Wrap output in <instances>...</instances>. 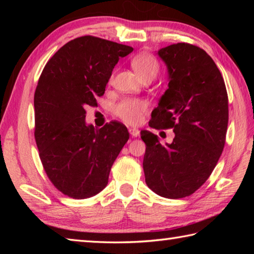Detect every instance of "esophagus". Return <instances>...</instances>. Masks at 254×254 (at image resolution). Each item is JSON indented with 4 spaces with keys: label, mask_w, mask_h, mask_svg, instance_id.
<instances>
[{
    "label": "esophagus",
    "mask_w": 254,
    "mask_h": 254,
    "mask_svg": "<svg viewBox=\"0 0 254 254\" xmlns=\"http://www.w3.org/2000/svg\"><path fill=\"white\" fill-rule=\"evenodd\" d=\"M128 132H130V134L132 135V137H136V136L140 135V131L137 130V128H134V127L128 128Z\"/></svg>",
    "instance_id": "1"
}]
</instances>
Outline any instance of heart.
Listing matches in <instances>:
<instances>
[{
  "instance_id": "heart-1",
  "label": "heart",
  "mask_w": 254,
  "mask_h": 254,
  "mask_svg": "<svg viewBox=\"0 0 254 254\" xmlns=\"http://www.w3.org/2000/svg\"><path fill=\"white\" fill-rule=\"evenodd\" d=\"M132 65L137 75L141 77L147 75H157L159 65L157 59L149 54L136 56L132 60ZM147 109L145 102L134 98H127L120 102L115 107V113L118 117L128 124H137L142 119L143 112Z\"/></svg>"
}]
</instances>
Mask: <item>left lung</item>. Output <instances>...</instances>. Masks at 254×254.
<instances>
[{
	"mask_svg": "<svg viewBox=\"0 0 254 254\" xmlns=\"http://www.w3.org/2000/svg\"><path fill=\"white\" fill-rule=\"evenodd\" d=\"M168 69V89L152 111V128H174L171 143L162 145L150 131H141L147 145L145 183L166 198L191 195L212 174L225 144L229 98L221 71L205 50L185 42L158 51Z\"/></svg>",
	"mask_w": 254,
	"mask_h": 254,
	"instance_id": "obj_1",
	"label": "left lung"
}]
</instances>
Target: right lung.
Here are the masks:
<instances>
[{
	"instance_id": "1",
	"label": "right lung",
	"mask_w": 254,
	"mask_h": 254,
	"mask_svg": "<svg viewBox=\"0 0 254 254\" xmlns=\"http://www.w3.org/2000/svg\"><path fill=\"white\" fill-rule=\"evenodd\" d=\"M130 46L84 36L67 42L46 64L34 93V137L54 186L68 197L95 196L109 183L115 159L128 140L120 122L101 128L85 121L119 59Z\"/></svg>"
}]
</instances>
